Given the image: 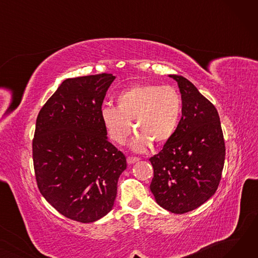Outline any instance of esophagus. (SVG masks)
Listing matches in <instances>:
<instances>
[{
	"mask_svg": "<svg viewBox=\"0 0 258 258\" xmlns=\"http://www.w3.org/2000/svg\"><path fill=\"white\" fill-rule=\"evenodd\" d=\"M138 161H139V158H137V157H127V163L128 164H134Z\"/></svg>",
	"mask_w": 258,
	"mask_h": 258,
	"instance_id": "obj_1",
	"label": "esophagus"
}]
</instances>
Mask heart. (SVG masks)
Here are the masks:
<instances>
[{"instance_id": "heart-1", "label": "heart", "mask_w": 258, "mask_h": 258, "mask_svg": "<svg viewBox=\"0 0 258 258\" xmlns=\"http://www.w3.org/2000/svg\"><path fill=\"white\" fill-rule=\"evenodd\" d=\"M116 107L104 106L100 111L102 124L110 139L124 143L134 127L137 131L131 141L135 151H144L152 143L166 144L175 134L182 115V98L172 87L152 84L134 85L116 96Z\"/></svg>"}]
</instances>
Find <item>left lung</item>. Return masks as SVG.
Instances as JSON below:
<instances>
[{
  "instance_id": "left-lung-1",
  "label": "left lung",
  "mask_w": 258,
  "mask_h": 258,
  "mask_svg": "<svg viewBox=\"0 0 258 258\" xmlns=\"http://www.w3.org/2000/svg\"><path fill=\"white\" fill-rule=\"evenodd\" d=\"M178 83L182 117L173 137L150 159L154 167L151 190L158 204L172 213H186L216 191L225 162V142L215 106L181 75Z\"/></svg>"
}]
</instances>
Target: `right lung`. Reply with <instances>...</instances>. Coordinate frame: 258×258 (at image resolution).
<instances>
[{
  "label": "right lung",
  "mask_w": 258,
  "mask_h": 258,
  "mask_svg": "<svg viewBox=\"0 0 258 258\" xmlns=\"http://www.w3.org/2000/svg\"><path fill=\"white\" fill-rule=\"evenodd\" d=\"M116 76L63 80L39 111L32 143L40 194L66 218L92 223L114 206L126 158L108 142L100 111Z\"/></svg>",
  "instance_id": "obj_1"
}]
</instances>
